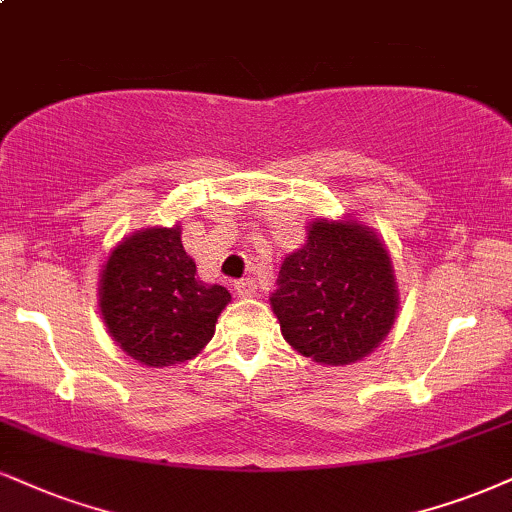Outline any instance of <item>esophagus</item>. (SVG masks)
<instances>
[{
  "label": "esophagus",
  "mask_w": 512,
  "mask_h": 512,
  "mask_svg": "<svg viewBox=\"0 0 512 512\" xmlns=\"http://www.w3.org/2000/svg\"><path fill=\"white\" fill-rule=\"evenodd\" d=\"M235 292L242 296V299H249V296H256V282L251 277H244V280L235 282Z\"/></svg>",
  "instance_id": "obj_1"
}]
</instances>
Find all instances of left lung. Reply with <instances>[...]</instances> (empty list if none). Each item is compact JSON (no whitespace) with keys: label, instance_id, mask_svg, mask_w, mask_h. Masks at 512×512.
<instances>
[{"label":"left lung","instance_id":"left-lung-1","mask_svg":"<svg viewBox=\"0 0 512 512\" xmlns=\"http://www.w3.org/2000/svg\"><path fill=\"white\" fill-rule=\"evenodd\" d=\"M399 289L387 244L356 218H315L270 294L285 342L320 365L363 361L384 342Z\"/></svg>","mask_w":512,"mask_h":512}]
</instances>
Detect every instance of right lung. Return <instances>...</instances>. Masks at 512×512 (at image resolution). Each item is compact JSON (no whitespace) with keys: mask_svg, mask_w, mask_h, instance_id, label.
<instances>
[{"mask_svg":"<svg viewBox=\"0 0 512 512\" xmlns=\"http://www.w3.org/2000/svg\"><path fill=\"white\" fill-rule=\"evenodd\" d=\"M182 227H144L113 246L99 273V313L132 361L187 363L216 332L230 292L206 285L182 246Z\"/></svg>","mask_w":512,"mask_h":512,"instance_id":"add662e5","label":"right lung"}]
</instances>
